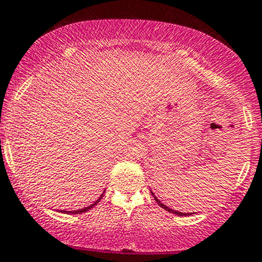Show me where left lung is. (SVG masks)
Masks as SVG:
<instances>
[{
  "label": "left lung",
  "instance_id": "obj_1",
  "mask_svg": "<svg viewBox=\"0 0 262 262\" xmlns=\"http://www.w3.org/2000/svg\"><path fill=\"white\" fill-rule=\"evenodd\" d=\"M151 194H152V196H154V199L156 200V203H158L159 205H160L161 208H164L165 211H168V212H170V213H174V214H177V216H190V214H194V212H191V213H183V212H180V211H174V209H172V208H169V207H167V205L165 204H163V203L160 202V200L158 199V198L155 196V194H154L152 191H151Z\"/></svg>",
  "mask_w": 262,
  "mask_h": 262
}]
</instances>
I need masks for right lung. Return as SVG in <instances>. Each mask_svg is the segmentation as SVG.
Returning <instances> with one entry per match:
<instances>
[{
    "label": "right lung",
    "instance_id": "right-lung-1",
    "mask_svg": "<svg viewBox=\"0 0 262 262\" xmlns=\"http://www.w3.org/2000/svg\"><path fill=\"white\" fill-rule=\"evenodd\" d=\"M103 194H104V191H103ZM103 194H102L101 196L98 198L97 202H94V203H93V204H90L89 207H85V208L79 209V211H63V212H64V213H71V214H79V213H84V212H88V211H89V209H92L93 207H94V205H97V203L99 202V200H101L102 198H103Z\"/></svg>",
    "mask_w": 262,
    "mask_h": 262
}]
</instances>
